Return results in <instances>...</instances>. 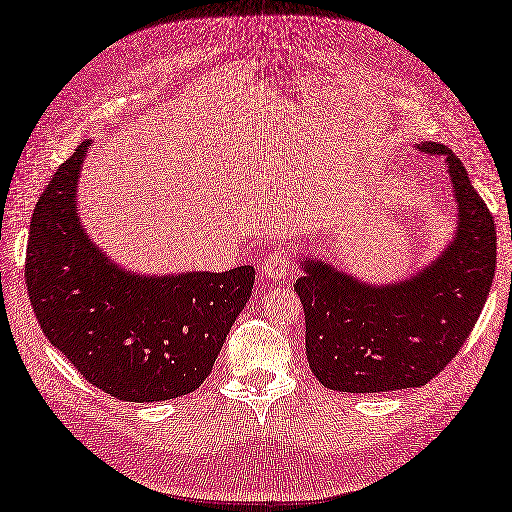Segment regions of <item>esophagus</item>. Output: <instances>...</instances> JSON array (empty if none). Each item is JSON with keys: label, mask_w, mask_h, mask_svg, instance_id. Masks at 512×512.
Masks as SVG:
<instances>
[{"label": "esophagus", "mask_w": 512, "mask_h": 512, "mask_svg": "<svg viewBox=\"0 0 512 512\" xmlns=\"http://www.w3.org/2000/svg\"><path fill=\"white\" fill-rule=\"evenodd\" d=\"M293 268V253L289 246H276V249L261 259L259 274L270 280H285L289 278Z\"/></svg>", "instance_id": "1"}]
</instances>
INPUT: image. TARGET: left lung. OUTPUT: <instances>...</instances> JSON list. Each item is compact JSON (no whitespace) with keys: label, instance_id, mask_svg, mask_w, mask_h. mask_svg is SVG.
<instances>
[{"label":"left lung","instance_id":"8db88e82","mask_svg":"<svg viewBox=\"0 0 512 512\" xmlns=\"http://www.w3.org/2000/svg\"><path fill=\"white\" fill-rule=\"evenodd\" d=\"M426 154L449 162L460 206L458 236L411 280L365 287L323 261L306 259L295 291L306 314V354L329 390L388 392L428 384L477 325L496 276V223L460 158L441 143Z\"/></svg>","mask_w":512,"mask_h":512}]
</instances>
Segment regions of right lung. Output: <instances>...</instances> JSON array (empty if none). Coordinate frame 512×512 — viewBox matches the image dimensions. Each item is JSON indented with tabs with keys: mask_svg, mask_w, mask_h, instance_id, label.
Segmentation results:
<instances>
[{
	"mask_svg": "<svg viewBox=\"0 0 512 512\" xmlns=\"http://www.w3.org/2000/svg\"><path fill=\"white\" fill-rule=\"evenodd\" d=\"M88 145L59 166L35 204L25 259L33 312L48 342L94 388L130 403L177 399L213 371L255 270L145 278L113 266L75 213Z\"/></svg>",
	"mask_w": 512,
	"mask_h": 512,
	"instance_id": "right-lung-1",
	"label": "right lung"
}]
</instances>
